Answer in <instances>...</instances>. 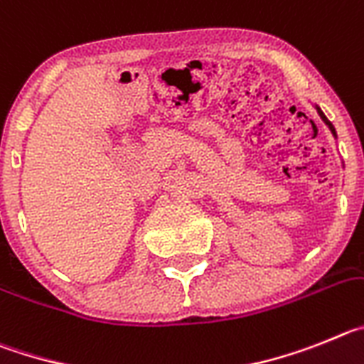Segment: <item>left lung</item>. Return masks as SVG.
Returning a JSON list of instances; mask_svg holds the SVG:
<instances>
[{"label": "left lung", "mask_w": 364, "mask_h": 364, "mask_svg": "<svg viewBox=\"0 0 364 364\" xmlns=\"http://www.w3.org/2000/svg\"><path fill=\"white\" fill-rule=\"evenodd\" d=\"M317 112H319V116H321V117H323V121H325L326 125H328V129H330V130H332V132H333V134H336V130H333L332 123H330V121H328V119H326V116H325V114H323V112H321V109H317Z\"/></svg>", "instance_id": "obj_1"}]
</instances>
